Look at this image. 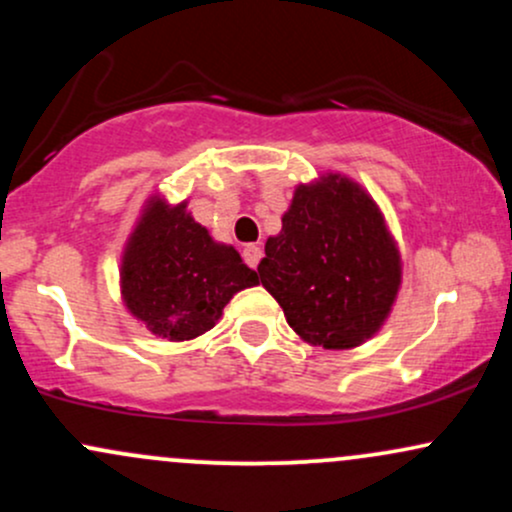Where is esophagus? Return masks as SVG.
Here are the masks:
<instances>
[{
	"label": "esophagus",
	"instance_id": "obj_1",
	"mask_svg": "<svg viewBox=\"0 0 512 512\" xmlns=\"http://www.w3.org/2000/svg\"><path fill=\"white\" fill-rule=\"evenodd\" d=\"M243 257H245V262H248L250 267L255 269L257 264H260V260H262V248H260V245H252V243L245 245V248H243Z\"/></svg>",
	"mask_w": 512,
	"mask_h": 512
}]
</instances>
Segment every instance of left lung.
<instances>
[{
    "label": "left lung",
    "instance_id": "obj_1",
    "mask_svg": "<svg viewBox=\"0 0 512 512\" xmlns=\"http://www.w3.org/2000/svg\"><path fill=\"white\" fill-rule=\"evenodd\" d=\"M257 274L303 342L346 351L383 330L402 289V252L366 187L327 170L298 182Z\"/></svg>",
    "mask_w": 512,
    "mask_h": 512
}]
</instances>
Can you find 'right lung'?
<instances>
[{
	"label": "right lung",
	"instance_id": "right-lung-1",
	"mask_svg": "<svg viewBox=\"0 0 512 512\" xmlns=\"http://www.w3.org/2000/svg\"><path fill=\"white\" fill-rule=\"evenodd\" d=\"M257 284L240 252L195 221L187 199L170 204L158 192L146 197L120 255V296L154 337H202L238 291Z\"/></svg>",
	"mask_w": 512,
	"mask_h": 512
}]
</instances>
